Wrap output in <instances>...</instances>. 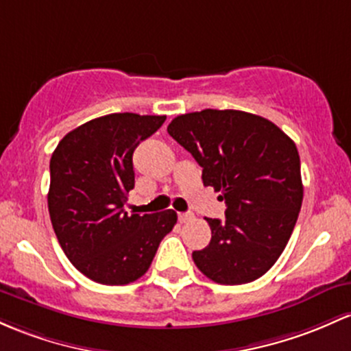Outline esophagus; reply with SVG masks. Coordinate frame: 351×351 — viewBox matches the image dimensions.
Listing matches in <instances>:
<instances>
[{"label": "esophagus", "instance_id": "1", "mask_svg": "<svg viewBox=\"0 0 351 351\" xmlns=\"http://www.w3.org/2000/svg\"><path fill=\"white\" fill-rule=\"evenodd\" d=\"M193 213H178V219L180 223H186V221H191L193 219Z\"/></svg>", "mask_w": 351, "mask_h": 351}]
</instances>
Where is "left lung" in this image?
Returning a JSON list of instances; mask_svg holds the SVG:
<instances>
[{"mask_svg": "<svg viewBox=\"0 0 351 351\" xmlns=\"http://www.w3.org/2000/svg\"><path fill=\"white\" fill-rule=\"evenodd\" d=\"M168 133L203 168V184L219 191L226 218H205L206 248L193 252L203 275L243 285L275 265L290 240L303 199L296 145L275 123L238 110L180 114Z\"/></svg>", "mask_w": 351, "mask_h": 351, "instance_id": "8db88e82", "label": "left lung"}]
</instances>
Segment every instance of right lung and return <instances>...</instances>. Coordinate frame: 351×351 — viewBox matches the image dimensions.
I'll use <instances>...</instances> for the list:
<instances>
[{"instance_id": "add662e5", "label": "right lung", "mask_w": 351, "mask_h": 351, "mask_svg": "<svg viewBox=\"0 0 351 351\" xmlns=\"http://www.w3.org/2000/svg\"><path fill=\"white\" fill-rule=\"evenodd\" d=\"M167 117L111 113L69 132L49 161L48 210L58 241L93 282L128 285L148 271L160 241L176 223L173 210L128 215L133 152Z\"/></svg>"}]
</instances>
